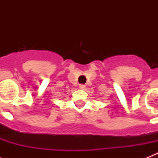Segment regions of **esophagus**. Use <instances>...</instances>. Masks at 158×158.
<instances>
[{
	"mask_svg": "<svg viewBox=\"0 0 158 158\" xmlns=\"http://www.w3.org/2000/svg\"><path fill=\"white\" fill-rule=\"evenodd\" d=\"M79 88V89H82V90H84V89H85V85H84V84H80Z\"/></svg>",
	"mask_w": 158,
	"mask_h": 158,
	"instance_id": "esophagus-1",
	"label": "esophagus"
}]
</instances>
